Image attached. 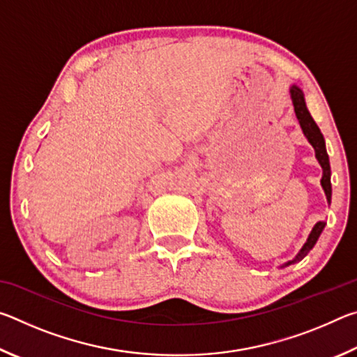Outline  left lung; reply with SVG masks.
I'll return each mask as SVG.
<instances>
[{"instance_id":"8db88e82","label":"left lung","mask_w":357,"mask_h":357,"mask_svg":"<svg viewBox=\"0 0 357 357\" xmlns=\"http://www.w3.org/2000/svg\"><path fill=\"white\" fill-rule=\"evenodd\" d=\"M289 96H291V102H293V107H294V113H296V118L299 121V126L302 132H304V135L309 143L315 149V157L318 160V164L321 165L323 168V176H321V187L326 193V200L331 204V197H332V185H331V164H329V155H328V151H326V142H324V137L321 134V130L317 126L315 121H313L312 114L309 112V108L305 105V99H304V93H302V89L298 86V84H291L289 86ZM326 227V222H317L315 227L312 228V231L309 234V238L302 245V249L298 252V255H296L291 261H287L285 264H282L280 268H287V266L293 264L296 261H301L302 258H304L307 253H309L313 245L317 244V241L319 238V234Z\"/></svg>"}]
</instances>
